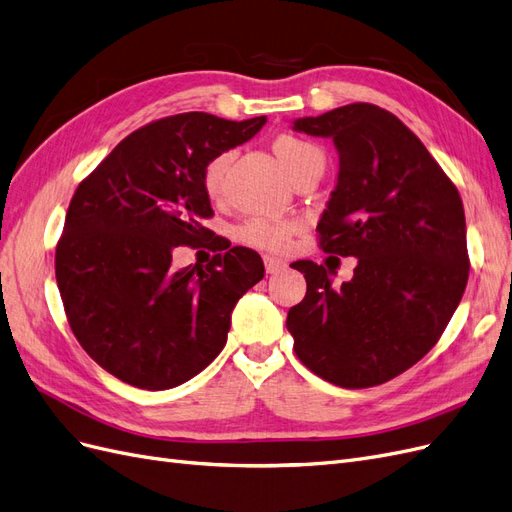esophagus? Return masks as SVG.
<instances>
[{
  "mask_svg": "<svg viewBox=\"0 0 512 512\" xmlns=\"http://www.w3.org/2000/svg\"><path fill=\"white\" fill-rule=\"evenodd\" d=\"M288 265L282 258H273V256H265V269L267 273H280L284 271Z\"/></svg>",
  "mask_w": 512,
  "mask_h": 512,
  "instance_id": "obj_1",
  "label": "esophagus"
}]
</instances>
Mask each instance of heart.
Returning a JSON list of instances; mask_svg holds the SVG:
<instances>
[{"label": "heart", "mask_w": 512, "mask_h": 512, "mask_svg": "<svg viewBox=\"0 0 512 512\" xmlns=\"http://www.w3.org/2000/svg\"><path fill=\"white\" fill-rule=\"evenodd\" d=\"M273 153H275L277 162H280L282 168L286 170L288 177L297 173V170H301L307 164L324 162L320 147H316L309 141H303V138H299V136H290V134H282L275 138ZM230 158H232V153H220V156H215L205 168V188H207L209 196H213V198L220 196V192H222L224 175H226V168L230 164ZM297 228H299L297 220L258 218V220L247 222L241 228V237L252 245L280 252L288 245L290 237L297 232Z\"/></svg>", "instance_id": "heart-1"}]
</instances>
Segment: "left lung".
I'll return each instance as SVG.
<instances>
[{
	"label": "left lung",
	"mask_w": 512,
	"mask_h": 512,
	"mask_svg": "<svg viewBox=\"0 0 512 512\" xmlns=\"http://www.w3.org/2000/svg\"><path fill=\"white\" fill-rule=\"evenodd\" d=\"M292 130L337 149V183L316 230L324 252L354 256L356 267L333 288L335 271L292 262L307 292L286 327L316 376L367 389L421 361L453 318L470 269L466 215L425 145L380 106H339L294 119Z\"/></svg>",
	"instance_id": "obj_1"
}]
</instances>
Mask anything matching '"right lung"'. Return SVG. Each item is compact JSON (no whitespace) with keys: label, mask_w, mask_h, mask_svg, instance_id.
<instances>
[{"label":"right lung","mask_w":512,"mask_h":512,"mask_svg":"<svg viewBox=\"0 0 512 512\" xmlns=\"http://www.w3.org/2000/svg\"><path fill=\"white\" fill-rule=\"evenodd\" d=\"M267 117L181 113L132 132L76 188L55 252L72 333L108 374L164 391L200 374L226 346L232 309L265 277L250 247L173 269L179 245L209 237L205 168Z\"/></svg>","instance_id":"add662e5"}]
</instances>
